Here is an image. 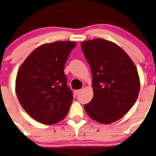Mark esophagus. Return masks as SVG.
<instances>
[{
  "label": "esophagus",
  "mask_w": 156,
  "mask_h": 156,
  "mask_svg": "<svg viewBox=\"0 0 156 156\" xmlns=\"http://www.w3.org/2000/svg\"><path fill=\"white\" fill-rule=\"evenodd\" d=\"M80 92H81V90H75V92H74V93H75V95H77V94H78V93H79Z\"/></svg>",
  "instance_id": "34e87169"
}]
</instances>
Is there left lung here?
Segmentation results:
<instances>
[{
  "instance_id": "1",
  "label": "left lung",
  "mask_w": 156,
  "mask_h": 156,
  "mask_svg": "<svg viewBox=\"0 0 156 156\" xmlns=\"http://www.w3.org/2000/svg\"><path fill=\"white\" fill-rule=\"evenodd\" d=\"M91 69L93 97L84 105L90 117L109 124L132 108L140 91L137 70L129 55L117 44L102 39L81 42Z\"/></svg>"
}]
</instances>
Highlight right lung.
Instances as JSON below:
<instances>
[{
    "instance_id": "add662e5",
    "label": "right lung",
    "mask_w": 156,
    "mask_h": 156,
    "mask_svg": "<svg viewBox=\"0 0 156 156\" xmlns=\"http://www.w3.org/2000/svg\"><path fill=\"white\" fill-rule=\"evenodd\" d=\"M76 43L60 41L37 48L19 68L16 93L26 112L41 123L50 125L66 116L73 100L64 66Z\"/></svg>"
}]
</instances>
